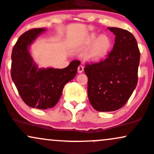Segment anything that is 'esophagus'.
<instances>
[{"mask_svg": "<svg viewBox=\"0 0 154 154\" xmlns=\"http://www.w3.org/2000/svg\"><path fill=\"white\" fill-rule=\"evenodd\" d=\"M84 70V67L82 66V65H80L78 66V73H82Z\"/></svg>", "mask_w": 154, "mask_h": 154, "instance_id": "esophagus-1", "label": "esophagus"}]
</instances>
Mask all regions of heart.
<instances>
[{
	"label": "heart",
	"mask_w": 154,
	"mask_h": 154,
	"mask_svg": "<svg viewBox=\"0 0 154 154\" xmlns=\"http://www.w3.org/2000/svg\"><path fill=\"white\" fill-rule=\"evenodd\" d=\"M92 45L85 55V59L91 63H97L108 56L111 48V40L108 35L101 36L97 33L91 34L85 40L87 46Z\"/></svg>",
	"instance_id": "heart-1"
}]
</instances>
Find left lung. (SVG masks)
I'll return each instance as SVG.
<instances>
[{
	"instance_id": "8db88e82",
	"label": "left lung",
	"mask_w": 154,
	"mask_h": 154,
	"mask_svg": "<svg viewBox=\"0 0 154 154\" xmlns=\"http://www.w3.org/2000/svg\"><path fill=\"white\" fill-rule=\"evenodd\" d=\"M115 35L113 49L104 60L85 64L90 103L98 111H114L125 106L138 82L140 52L131 32L108 27Z\"/></svg>"
}]
</instances>
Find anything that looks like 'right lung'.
<instances>
[{
  "label": "right lung",
  "mask_w": 154,
  "mask_h": 154,
  "mask_svg": "<svg viewBox=\"0 0 154 154\" xmlns=\"http://www.w3.org/2000/svg\"><path fill=\"white\" fill-rule=\"evenodd\" d=\"M46 29H33L23 33L14 46L11 75L20 97L32 108L47 109L59 101L64 85L72 80L80 66L73 60L64 69H38L31 56L29 46Z\"/></svg>",
  "instance_id": "1"
}]
</instances>
